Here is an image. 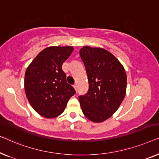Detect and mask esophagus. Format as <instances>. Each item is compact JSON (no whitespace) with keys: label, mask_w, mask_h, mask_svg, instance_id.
Wrapping results in <instances>:
<instances>
[{"label":"esophagus","mask_w":159,"mask_h":159,"mask_svg":"<svg viewBox=\"0 0 159 159\" xmlns=\"http://www.w3.org/2000/svg\"><path fill=\"white\" fill-rule=\"evenodd\" d=\"M73 87H74V89H75V91H77V84L73 85Z\"/></svg>","instance_id":"obj_1"}]
</instances>
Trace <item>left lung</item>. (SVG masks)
Listing matches in <instances>:
<instances>
[{
    "mask_svg": "<svg viewBox=\"0 0 159 159\" xmlns=\"http://www.w3.org/2000/svg\"><path fill=\"white\" fill-rule=\"evenodd\" d=\"M80 56L89 80V90L79 99L84 115L93 122L111 117L126 93L127 75L124 67L114 55L103 48L83 47Z\"/></svg>",
    "mask_w": 159,
    "mask_h": 159,
    "instance_id": "8db88e82",
    "label": "left lung"
}]
</instances>
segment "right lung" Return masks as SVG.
Segmentation results:
<instances>
[{
  "instance_id": "obj_1",
  "label": "right lung",
  "mask_w": 159,
  "mask_h": 159,
  "mask_svg": "<svg viewBox=\"0 0 159 159\" xmlns=\"http://www.w3.org/2000/svg\"><path fill=\"white\" fill-rule=\"evenodd\" d=\"M73 47H49L37 55L26 68L24 89L31 106L40 115L54 118L63 112L74 88L66 81L62 63Z\"/></svg>"
}]
</instances>
